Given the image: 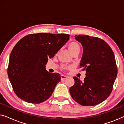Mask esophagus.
I'll return each mask as SVG.
<instances>
[{"instance_id": "34e87169", "label": "esophagus", "mask_w": 124, "mask_h": 124, "mask_svg": "<svg viewBox=\"0 0 124 124\" xmlns=\"http://www.w3.org/2000/svg\"><path fill=\"white\" fill-rule=\"evenodd\" d=\"M67 77L66 76L62 75V76H61V79H62V80H64V79H65L67 78Z\"/></svg>"}]
</instances>
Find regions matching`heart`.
<instances>
[{
	"mask_svg": "<svg viewBox=\"0 0 124 124\" xmlns=\"http://www.w3.org/2000/svg\"><path fill=\"white\" fill-rule=\"evenodd\" d=\"M68 48L71 53L72 54L73 52L76 51H80V46H79V45L77 42H72L71 43L69 44Z\"/></svg>",
	"mask_w": 124,
	"mask_h": 124,
	"instance_id": "obj_1",
	"label": "heart"
}]
</instances>
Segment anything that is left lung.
Masks as SVG:
<instances>
[{
    "label": "left lung",
    "mask_w": 124,
    "mask_h": 124,
    "mask_svg": "<svg viewBox=\"0 0 124 124\" xmlns=\"http://www.w3.org/2000/svg\"><path fill=\"white\" fill-rule=\"evenodd\" d=\"M83 47L79 67L86 70L82 82L74 77L69 89L73 99L84 106H93L105 101L112 91L117 69L112 50L104 40L87 35H75Z\"/></svg>",
    "instance_id": "8db88e82"
}]
</instances>
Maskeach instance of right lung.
I'll list each match as a JSON object with an SVG mask.
<instances>
[{"instance_id": "add662e5", "label": "right lung", "mask_w": 124, "mask_h": 124, "mask_svg": "<svg viewBox=\"0 0 124 124\" xmlns=\"http://www.w3.org/2000/svg\"><path fill=\"white\" fill-rule=\"evenodd\" d=\"M69 34L38 33L28 35L15 46L10 55L8 76L15 94L30 103H42L51 96L61 81L57 73L46 69L69 39Z\"/></svg>"}]
</instances>
